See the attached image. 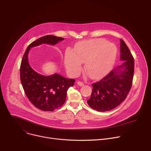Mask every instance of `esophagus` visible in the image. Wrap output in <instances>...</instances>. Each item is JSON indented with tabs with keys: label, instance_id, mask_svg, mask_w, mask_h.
<instances>
[{
	"label": "esophagus",
	"instance_id": "34e87169",
	"mask_svg": "<svg viewBox=\"0 0 151 151\" xmlns=\"http://www.w3.org/2000/svg\"><path fill=\"white\" fill-rule=\"evenodd\" d=\"M77 84L80 86H84V83H83V82H81V81H78L77 82Z\"/></svg>",
	"mask_w": 151,
	"mask_h": 151
}]
</instances>
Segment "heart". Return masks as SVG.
Returning a JSON list of instances; mask_svg holds the SVG:
<instances>
[{
	"label": "heart",
	"mask_w": 151,
	"mask_h": 151,
	"mask_svg": "<svg viewBox=\"0 0 151 151\" xmlns=\"http://www.w3.org/2000/svg\"><path fill=\"white\" fill-rule=\"evenodd\" d=\"M117 56V47L103 39H92L76 45L74 52L68 48L64 54V64L68 73L77 76L82 69V63L89 76L97 79L112 68Z\"/></svg>",
	"instance_id": "b5f03b06"
}]
</instances>
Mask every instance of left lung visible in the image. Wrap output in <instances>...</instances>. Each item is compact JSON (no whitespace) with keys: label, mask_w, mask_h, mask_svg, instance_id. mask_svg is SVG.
<instances>
[{"label":"left lung","mask_w":151,"mask_h":151,"mask_svg":"<svg viewBox=\"0 0 151 151\" xmlns=\"http://www.w3.org/2000/svg\"><path fill=\"white\" fill-rule=\"evenodd\" d=\"M121 59L124 60L121 65L113 68L99 81L92 84V91L88 104L97 111H107L116 108L130 92L134 75V58L122 39Z\"/></svg>","instance_id":"1"}]
</instances>
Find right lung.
<instances>
[{
	"label": "right lung",
	"instance_id": "right-lung-1",
	"mask_svg": "<svg viewBox=\"0 0 151 151\" xmlns=\"http://www.w3.org/2000/svg\"><path fill=\"white\" fill-rule=\"evenodd\" d=\"M63 40L53 35L39 38L28 46L21 60L20 80L24 91L32 104L44 111H52L64 104L67 90L74 85L75 80L58 74L49 76L38 74L29 65L28 53L30 47L43 43L55 45Z\"/></svg>",
	"mask_w": 151,
	"mask_h": 151
}]
</instances>
